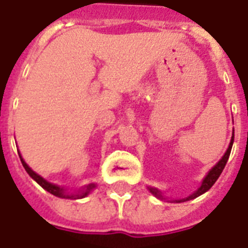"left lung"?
<instances>
[{
    "label": "left lung",
    "instance_id": "8db88e82",
    "mask_svg": "<svg viewBox=\"0 0 248 248\" xmlns=\"http://www.w3.org/2000/svg\"><path fill=\"white\" fill-rule=\"evenodd\" d=\"M233 141H234V130H233V137H232V140H230V144L229 147H228V149H226V152H225V155L222 156V158H221L220 161L217 162L216 165L213 166L212 169L209 170V173H208L205 177H204L203 182H202V186L196 190L192 195L187 196V198H185V199H179V200H174V203H182V202H187V200H191V199H195V198H198V196H200L202 194H204V192H207L211 187L215 185V182H216L217 179H218V177H220V174L222 173V170H224L225 165H226V162H228V160H229V156H230V152H232V147H233ZM148 190L151 191V194L152 195H155L157 199L160 200H165V198L162 196L161 191H158L157 188H155V187H148Z\"/></svg>",
    "mask_w": 248,
    "mask_h": 248
}]
</instances>
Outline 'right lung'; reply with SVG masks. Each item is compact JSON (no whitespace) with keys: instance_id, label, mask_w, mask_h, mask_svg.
Masks as SVG:
<instances>
[{"instance_id":"1","label":"right lung","mask_w":248,"mask_h":248,"mask_svg":"<svg viewBox=\"0 0 248 248\" xmlns=\"http://www.w3.org/2000/svg\"><path fill=\"white\" fill-rule=\"evenodd\" d=\"M19 154V152H18ZM19 157H20V161H22V165H23V168L26 169V171H27L28 174H30V177H31L32 179H35L36 182L39 183L44 190H46L48 192H50L52 195L54 196H58V198H63V199H82V198H86L88 194H90L92 190H93L94 187H96V185L94 183H90V185H87V186L82 187V188H79L78 191L75 192H66V190L63 188V187H60L57 186V185H53V183L48 182V181H45L43 177H40L39 174H36L35 171L30 168V166L26 164V161H24L23 158H22V156L19 155Z\"/></svg>"}]
</instances>
